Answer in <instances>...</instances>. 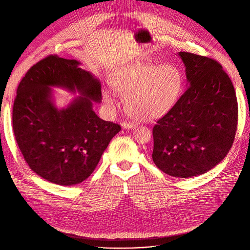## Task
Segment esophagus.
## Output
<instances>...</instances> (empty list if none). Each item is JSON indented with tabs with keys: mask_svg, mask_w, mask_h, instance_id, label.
Here are the masks:
<instances>
[{
	"mask_svg": "<svg viewBox=\"0 0 250 250\" xmlns=\"http://www.w3.org/2000/svg\"><path fill=\"white\" fill-rule=\"evenodd\" d=\"M135 126V123H133V122H123L122 123V127L123 128H126V129H130V128H134Z\"/></svg>",
	"mask_w": 250,
	"mask_h": 250,
	"instance_id": "1",
	"label": "esophagus"
}]
</instances>
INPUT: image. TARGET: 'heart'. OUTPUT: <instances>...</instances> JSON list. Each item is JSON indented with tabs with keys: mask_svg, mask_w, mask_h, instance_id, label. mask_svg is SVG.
<instances>
[{
	"mask_svg": "<svg viewBox=\"0 0 250 250\" xmlns=\"http://www.w3.org/2000/svg\"><path fill=\"white\" fill-rule=\"evenodd\" d=\"M113 89L125 97V110L139 121H152L166 115L183 92V74L174 65L139 63L119 70L111 79ZM104 102L112 106L108 93Z\"/></svg>",
	"mask_w": 250,
	"mask_h": 250,
	"instance_id": "obj_1",
	"label": "heart"
}]
</instances>
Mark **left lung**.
<instances>
[{
  "mask_svg": "<svg viewBox=\"0 0 250 250\" xmlns=\"http://www.w3.org/2000/svg\"><path fill=\"white\" fill-rule=\"evenodd\" d=\"M188 86L152 129V160L174 177H192L213 169L236 137L238 101L232 82L217 60L179 52Z\"/></svg>",
  "mask_w": 250,
  "mask_h": 250,
  "instance_id": "1",
  "label": "left lung"
}]
</instances>
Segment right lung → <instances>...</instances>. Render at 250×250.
<instances>
[{"label":"right lung","instance_id":"add662e5","mask_svg":"<svg viewBox=\"0 0 250 250\" xmlns=\"http://www.w3.org/2000/svg\"><path fill=\"white\" fill-rule=\"evenodd\" d=\"M78 65L55 54L42 58L21 80L12 108L14 137L30 169L60 186L85 180L121 130L93 110V101L102 99L101 84ZM50 86L78 90L82 96L60 111L50 100Z\"/></svg>","mask_w":250,"mask_h":250}]
</instances>
